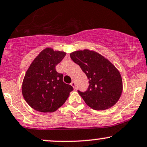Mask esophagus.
Here are the masks:
<instances>
[{"instance_id": "obj_1", "label": "esophagus", "mask_w": 147, "mask_h": 147, "mask_svg": "<svg viewBox=\"0 0 147 147\" xmlns=\"http://www.w3.org/2000/svg\"><path fill=\"white\" fill-rule=\"evenodd\" d=\"M70 85H71V86H72V87H73L74 89H75V88H76V85H75V81H72V82L71 83V84H70Z\"/></svg>"}]
</instances>
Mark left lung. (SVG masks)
I'll use <instances>...</instances> for the list:
<instances>
[{
  "instance_id": "8db88e82",
  "label": "left lung",
  "mask_w": 147,
  "mask_h": 147,
  "mask_svg": "<svg viewBox=\"0 0 147 147\" xmlns=\"http://www.w3.org/2000/svg\"><path fill=\"white\" fill-rule=\"evenodd\" d=\"M70 56L89 79L87 91L78 90L85 102L96 110L114 106L123 91L121 73L114 65L98 53L88 49L75 51Z\"/></svg>"
}]
</instances>
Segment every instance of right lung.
<instances>
[{"mask_svg":"<svg viewBox=\"0 0 147 147\" xmlns=\"http://www.w3.org/2000/svg\"><path fill=\"white\" fill-rule=\"evenodd\" d=\"M66 53L46 48L35 58L26 70L22 85L26 102L40 112H54L66 102L73 90L63 81V75L55 66Z\"/></svg>","mask_w":147,"mask_h":147,"instance_id":"add662e5","label":"right lung"}]
</instances>
